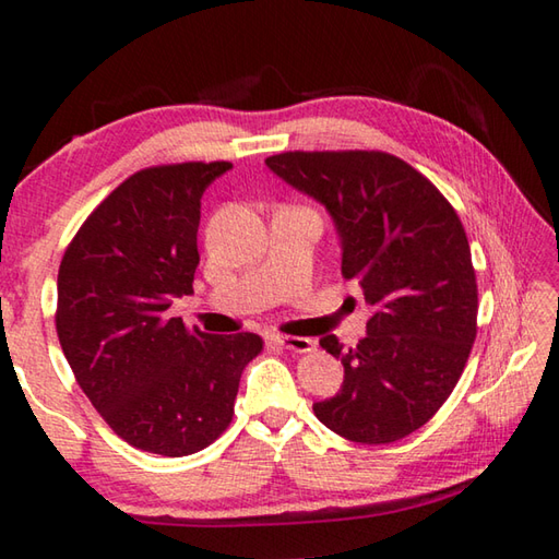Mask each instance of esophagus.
<instances>
[{"label":"esophagus","mask_w":559,"mask_h":559,"mask_svg":"<svg viewBox=\"0 0 559 559\" xmlns=\"http://www.w3.org/2000/svg\"><path fill=\"white\" fill-rule=\"evenodd\" d=\"M271 340L283 349H290V353H310L316 343L310 337H298V335H271Z\"/></svg>","instance_id":"esophagus-1"}]
</instances>
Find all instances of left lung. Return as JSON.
<instances>
[{
    "label": "left lung",
    "instance_id": "8db88e82",
    "mask_svg": "<svg viewBox=\"0 0 559 559\" xmlns=\"http://www.w3.org/2000/svg\"><path fill=\"white\" fill-rule=\"evenodd\" d=\"M266 165L325 204L343 241V276L374 310L357 347L320 337L345 380L313 404L316 416L355 443L409 437L449 400L476 340V271L456 210L421 173L380 150H296Z\"/></svg>",
    "mask_w": 559,
    "mask_h": 559
}]
</instances>
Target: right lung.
I'll list each match as a JSON object with an SVG mask.
<instances>
[{"mask_svg": "<svg viewBox=\"0 0 559 559\" xmlns=\"http://www.w3.org/2000/svg\"><path fill=\"white\" fill-rule=\"evenodd\" d=\"M231 163L130 175L81 224L59 266L56 333L75 382L130 447L189 456L231 424L253 333L210 335L173 318L200 263L202 194Z\"/></svg>", "mask_w": 559, "mask_h": 559, "instance_id": "obj_1", "label": "right lung"}]
</instances>
